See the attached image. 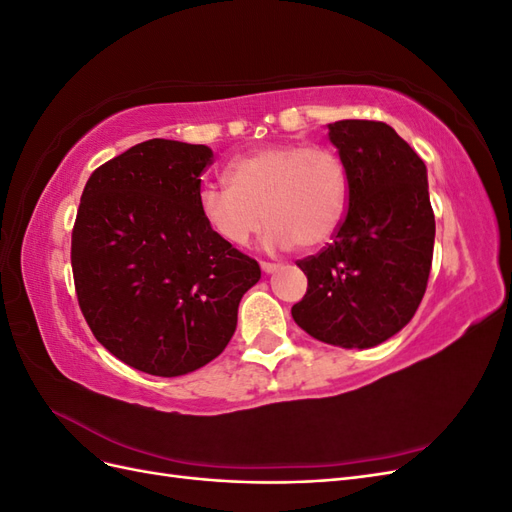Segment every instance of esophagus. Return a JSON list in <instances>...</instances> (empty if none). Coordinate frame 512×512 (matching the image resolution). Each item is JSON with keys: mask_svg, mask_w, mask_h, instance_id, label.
<instances>
[{"mask_svg": "<svg viewBox=\"0 0 512 512\" xmlns=\"http://www.w3.org/2000/svg\"><path fill=\"white\" fill-rule=\"evenodd\" d=\"M260 269H262V273H273L275 269H277V265H273V262H260Z\"/></svg>", "mask_w": 512, "mask_h": 512, "instance_id": "1", "label": "esophagus"}]
</instances>
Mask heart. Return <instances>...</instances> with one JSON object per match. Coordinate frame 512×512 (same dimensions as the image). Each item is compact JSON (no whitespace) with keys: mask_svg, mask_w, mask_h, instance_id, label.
Returning a JSON list of instances; mask_svg holds the SVG:
<instances>
[{"mask_svg":"<svg viewBox=\"0 0 512 512\" xmlns=\"http://www.w3.org/2000/svg\"><path fill=\"white\" fill-rule=\"evenodd\" d=\"M226 183H207L198 192V209L209 228L235 247L250 243L269 224V250L303 252L327 245L342 228L348 203L344 162L327 147L280 143L254 149L226 166Z\"/></svg>","mask_w":512,"mask_h":512,"instance_id":"heart-1","label":"heart"}]
</instances>
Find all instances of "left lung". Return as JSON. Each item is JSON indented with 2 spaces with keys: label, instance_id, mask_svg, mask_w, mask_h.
Instances as JSON below:
<instances>
[{
  "label": "left lung",
  "instance_id": "8db88e82",
  "mask_svg": "<svg viewBox=\"0 0 512 512\" xmlns=\"http://www.w3.org/2000/svg\"><path fill=\"white\" fill-rule=\"evenodd\" d=\"M350 203L335 241L299 260L307 275L292 318L318 342L374 348L412 320L427 288L436 218L427 166L382 121L329 123Z\"/></svg>",
  "mask_w": 512,
  "mask_h": 512
}]
</instances>
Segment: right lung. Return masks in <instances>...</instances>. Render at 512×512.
<instances>
[{"label": "right lung", "mask_w": 512, "mask_h": 512, "mask_svg": "<svg viewBox=\"0 0 512 512\" xmlns=\"http://www.w3.org/2000/svg\"><path fill=\"white\" fill-rule=\"evenodd\" d=\"M207 145L151 138L89 177L72 230L81 312L126 365L175 378L222 354L258 262L222 241L198 209Z\"/></svg>", "instance_id": "1"}]
</instances>
